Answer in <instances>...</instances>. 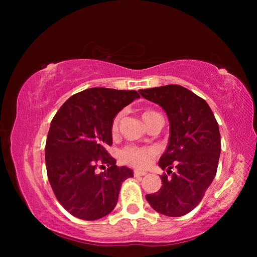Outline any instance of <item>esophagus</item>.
<instances>
[{"instance_id": "obj_1", "label": "esophagus", "mask_w": 257, "mask_h": 257, "mask_svg": "<svg viewBox=\"0 0 257 257\" xmlns=\"http://www.w3.org/2000/svg\"><path fill=\"white\" fill-rule=\"evenodd\" d=\"M145 175H147V173L144 172V171L135 170V172H134V176H135V177H143V176H145Z\"/></svg>"}]
</instances>
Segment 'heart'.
Masks as SVG:
<instances>
[{
    "instance_id": "1",
    "label": "heart",
    "mask_w": 257,
    "mask_h": 257,
    "mask_svg": "<svg viewBox=\"0 0 257 257\" xmlns=\"http://www.w3.org/2000/svg\"><path fill=\"white\" fill-rule=\"evenodd\" d=\"M160 114L155 111H145L142 114V119L144 121V123L147 125L150 122H152L156 116ZM120 121V115H116L114 119H113L112 122V133L114 134L118 130ZM156 154V151L154 149H146V147H136V146H128L122 151L121 153V158H122L123 162L133 165L135 168L143 169L146 168L147 165L151 163V160L154 158Z\"/></svg>"
}]
</instances>
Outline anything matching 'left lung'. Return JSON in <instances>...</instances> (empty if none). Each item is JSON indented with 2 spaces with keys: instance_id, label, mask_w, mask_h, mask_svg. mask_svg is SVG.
<instances>
[{
  "instance_id": "8db88e82",
  "label": "left lung",
  "mask_w": 257,
  "mask_h": 257,
  "mask_svg": "<svg viewBox=\"0 0 257 257\" xmlns=\"http://www.w3.org/2000/svg\"><path fill=\"white\" fill-rule=\"evenodd\" d=\"M139 94L163 108L170 124L167 150L159 165V191L146 195L156 212L182 216L196 207L212 184L219 163L221 141L219 124L208 104L179 85L139 89ZM175 167V171L171 172Z\"/></svg>"
}]
</instances>
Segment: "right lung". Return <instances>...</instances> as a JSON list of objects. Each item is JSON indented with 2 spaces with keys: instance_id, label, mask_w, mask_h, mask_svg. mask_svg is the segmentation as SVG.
<instances>
[{
  "instance_id": "right-lung-1",
  "label": "right lung",
  "mask_w": 257,
  "mask_h": 257,
  "mask_svg": "<svg viewBox=\"0 0 257 257\" xmlns=\"http://www.w3.org/2000/svg\"><path fill=\"white\" fill-rule=\"evenodd\" d=\"M136 98V90L85 89L67 99L52 120L45 145L47 177L61 205L78 219L107 215L121 184L134 177L132 169L116 167L105 147L112 145L113 119ZM98 164L103 173L96 171Z\"/></svg>"
}]
</instances>
